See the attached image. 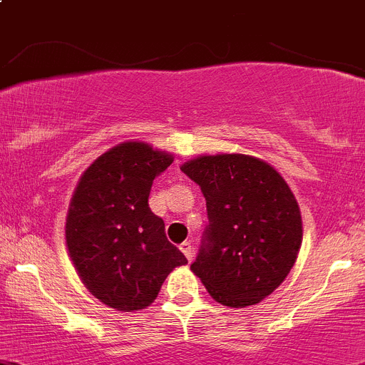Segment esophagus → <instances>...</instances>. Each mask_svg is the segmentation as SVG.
<instances>
[{
	"label": "esophagus",
	"mask_w": 365,
	"mask_h": 365,
	"mask_svg": "<svg viewBox=\"0 0 365 365\" xmlns=\"http://www.w3.org/2000/svg\"><path fill=\"white\" fill-rule=\"evenodd\" d=\"M179 250L182 251L184 257L187 258V262L193 260V257H195V250H193V246H191V242H182L181 246H179Z\"/></svg>",
	"instance_id": "34e87169"
}]
</instances>
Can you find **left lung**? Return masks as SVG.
Masks as SVG:
<instances>
[{"label": "left lung", "instance_id": "obj_1", "mask_svg": "<svg viewBox=\"0 0 365 365\" xmlns=\"http://www.w3.org/2000/svg\"><path fill=\"white\" fill-rule=\"evenodd\" d=\"M181 170L207 202L209 225L193 274L223 306L262 302L288 276L302 244L290 186L267 161L235 153L197 156Z\"/></svg>", "mask_w": 365, "mask_h": 365}]
</instances>
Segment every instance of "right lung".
Returning a JSON list of instances; mask_svg holds the SVG:
<instances>
[{
  "mask_svg": "<svg viewBox=\"0 0 365 365\" xmlns=\"http://www.w3.org/2000/svg\"><path fill=\"white\" fill-rule=\"evenodd\" d=\"M174 156L130 140L96 158L78 179L66 214V247L84 287L105 306L140 311L186 257L149 209L153 181Z\"/></svg>",
  "mask_w": 365,
  "mask_h": 365,
  "instance_id": "add662e5",
  "label": "right lung"
}]
</instances>
